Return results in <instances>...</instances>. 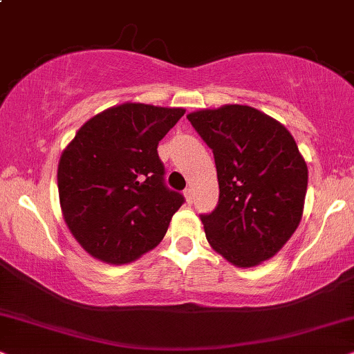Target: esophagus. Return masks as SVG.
<instances>
[{
	"label": "esophagus",
	"instance_id": "1",
	"mask_svg": "<svg viewBox=\"0 0 354 354\" xmlns=\"http://www.w3.org/2000/svg\"><path fill=\"white\" fill-rule=\"evenodd\" d=\"M185 198H186L187 204H192V201H194V192H192L191 187H187V189L185 191Z\"/></svg>",
	"mask_w": 354,
	"mask_h": 354
}]
</instances>
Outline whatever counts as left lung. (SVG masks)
<instances>
[{
  "mask_svg": "<svg viewBox=\"0 0 354 354\" xmlns=\"http://www.w3.org/2000/svg\"><path fill=\"white\" fill-rule=\"evenodd\" d=\"M212 150L218 204L201 221L210 247L239 268L274 257L302 218L307 165L288 129L250 106L187 114Z\"/></svg>",
  "mask_w": 354,
  "mask_h": 354,
  "instance_id": "8db88e82",
  "label": "left lung"
}]
</instances>
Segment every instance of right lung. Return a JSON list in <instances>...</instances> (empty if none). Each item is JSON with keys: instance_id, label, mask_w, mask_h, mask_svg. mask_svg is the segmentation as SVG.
Wrapping results in <instances>:
<instances>
[{"instance_id": "right-lung-1", "label": "right lung", "mask_w": 354, "mask_h": 354, "mask_svg": "<svg viewBox=\"0 0 354 354\" xmlns=\"http://www.w3.org/2000/svg\"><path fill=\"white\" fill-rule=\"evenodd\" d=\"M183 107L124 102L82 125L58 162L60 207L71 235L109 265H125L155 248L183 194L165 185L158 142Z\"/></svg>"}]
</instances>
